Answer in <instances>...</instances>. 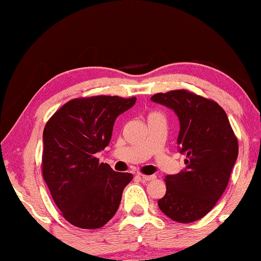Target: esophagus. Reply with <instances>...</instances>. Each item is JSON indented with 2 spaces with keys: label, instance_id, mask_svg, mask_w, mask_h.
I'll return each mask as SVG.
<instances>
[{
  "label": "esophagus",
  "instance_id": "obj_1",
  "mask_svg": "<svg viewBox=\"0 0 261 261\" xmlns=\"http://www.w3.org/2000/svg\"><path fill=\"white\" fill-rule=\"evenodd\" d=\"M155 176L154 174H152V176H147V174H141V179L145 180V181H149V180H154L155 179Z\"/></svg>",
  "mask_w": 261,
  "mask_h": 261
}]
</instances>
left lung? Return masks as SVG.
Instances as JSON below:
<instances>
[{"label": "left lung", "instance_id": "left-lung-1", "mask_svg": "<svg viewBox=\"0 0 261 261\" xmlns=\"http://www.w3.org/2000/svg\"><path fill=\"white\" fill-rule=\"evenodd\" d=\"M151 99L177 114L178 148L187 155L185 169L166 176V194L158 205L171 220L194 222L205 216L226 190L238 158V139L226 112L213 99L184 89L159 92Z\"/></svg>", "mask_w": 261, "mask_h": 261}]
</instances>
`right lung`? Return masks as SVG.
<instances>
[{
  "label": "right lung",
  "instance_id": "add662e5",
  "mask_svg": "<svg viewBox=\"0 0 261 261\" xmlns=\"http://www.w3.org/2000/svg\"><path fill=\"white\" fill-rule=\"evenodd\" d=\"M137 97L73 98L53 114L42 140V177L67 222L83 229L101 228L119 209L133 174L115 172L96 153L109 145L116 117Z\"/></svg>",
  "mask_w": 261,
  "mask_h": 261
}]
</instances>
